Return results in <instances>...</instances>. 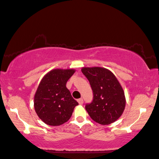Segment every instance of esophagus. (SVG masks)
I'll list each match as a JSON object with an SVG mask.
<instances>
[{
    "mask_svg": "<svg viewBox=\"0 0 159 159\" xmlns=\"http://www.w3.org/2000/svg\"><path fill=\"white\" fill-rule=\"evenodd\" d=\"M77 101H78V102L79 103V104H80V105H82L83 103V98H79V99H78V100H77Z\"/></svg>",
    "mask_w": 159,
    "mask_h": 159,
    "instance_id": "esophagus-1",
    "label": "esophagus"
}]
</instances>
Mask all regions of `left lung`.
<instances>
[{
  "label": "left lung",
  "instance_id": "8db88e82",
  "mask_svg": "<svg viewBox=\"0 0 159 159\" xmlns=\"http://www.w3.org/2000/svg\"><path fill=\"white\" fill-rule=\"evenodd\" d=\"M81 71L93 92V100L85 105L87 113L100 124L114 122L123 113L126 105L124 92L119 81L111 71L103 67H83Z\"/></svg>",
  "mask_w": 159,
  "mask_h": 159
}]
</instances>
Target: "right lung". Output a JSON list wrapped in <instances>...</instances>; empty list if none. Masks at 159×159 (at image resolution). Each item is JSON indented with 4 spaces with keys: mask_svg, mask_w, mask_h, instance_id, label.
I'll return each mask as SVG.
<instances>
[{
    "mask_svg": "<svg viewBox=\"0 0 159 159\" xmlns=\"http://www.w3.org/2000/svg\"><path fill=\"white\" fill-rule=\"evenodd\" d=\"M74 70L55 69L43 76L34 98L35 112L43 122L59 126L68 120L79 103L66 87Z\"/></svg>",
    "mask_w": 159,
    "mask_h": 159,
    "instance_id": "add662e5",
    "label": "right lung"
}]
</instances>
